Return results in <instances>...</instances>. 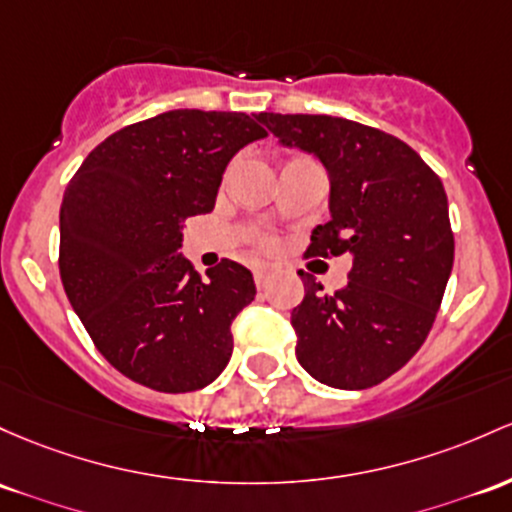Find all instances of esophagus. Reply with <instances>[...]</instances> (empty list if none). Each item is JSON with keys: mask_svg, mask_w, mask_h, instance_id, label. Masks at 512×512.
Returning a JSON list of instances; mask_svg holds the SVG:
<instances>
[{"mask_svg": "<svg viewBox=\"0 0 512 512\" xmlns=\"http://www.w3.org/2000/svg\"><path fill=\"white\" fill-rule=\"evenodd\" d=\"M269 277H272V274H269V269H267V267L255 269V284H257V289H267Z\"/></svg>", "mask_w": 512, "mask_h": 512, "instance_id": "esophagus-1", "label": "esophagus"}]
</instances>
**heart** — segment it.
Returning <instances> with one entry per match:
<instances>
[{
	"label": "heart",
	"instance_id": "heart-1",
	"mask_svg": "<svg viewBox=\"0 0 512 512\" xmlns=\"http://www.w3.org/2000/svg\"><path fill=\"white\" fill-rule=\"evenodd\" d=\"M267 245H269V243H267Z\"/></svg>",
	"mask_w": 512,
	"mask_h": 512
}]
</instances>
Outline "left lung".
<instances>
[{
    "mask_svg": "<svg viewBox=\"0 0 512 512\" xmlns=\"http://www.w3.org/2000/svg\"><path fill=\"white\" fill-rule=\"evenodd\" d=\"M257 121L328 170L330 221L313 230L306 257H352L335 294L299 272L296 359L333 389L381 384L420 350L445 294L454 262L445 187L411 145L379 128L323 114Z\"/></svg>",
    "mask_w": 512,
    "mask_h": 512,
    "instance_id": "8db88e82",
    "label": "left lung"
}]
</instances>
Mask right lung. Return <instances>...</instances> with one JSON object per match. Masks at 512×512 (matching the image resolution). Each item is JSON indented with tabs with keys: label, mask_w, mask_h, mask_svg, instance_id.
<instances>
[{
	"label": "right lung",
	"mask_w": 512,
	"mask_h": 512,
	"mask_svg": "<svg viewBox=\"0 0 512 512\" xmlns=\"http://www.w3.org/2000/svg\"><path fill=\"white\" fill-rule=\"evenodd\" d=\"M267 131L238 111L174 109L99 143L60 206V279L111 367L162 393L209 386L230 323L255 299L250 269L182 257L184 221L209 213L228 162Z\"/></svg>",
	"instance_id": "obj_1"
}]
</instances>
